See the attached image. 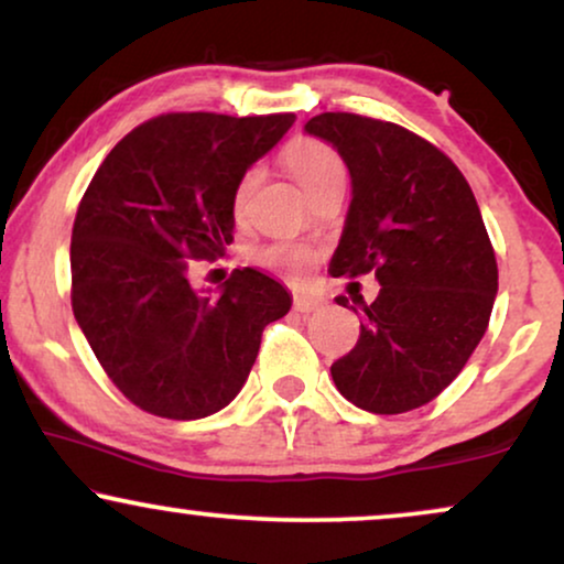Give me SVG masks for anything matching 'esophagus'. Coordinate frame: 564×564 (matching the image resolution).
Wrapping results in <instances>:
<instances>
[{"label": "esophagus", "instance_id": "34e87169", "mask_svg": "<svg viewBox=\"0 0 564 564\" xmlns=\"http://www.w3.org/2000/svg\"><path fill=\"white\" fill-rule=\"evenodd\" d=\"M292 305H295L297 313H313V311H318L323 303L318 297H311V295H295L292 297Z\"/></svg>", "mask_w": 564, "mask_h": 564}]
</instances>
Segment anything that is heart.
<instances>
[{"instance_id": "heart-1", "label": "heart", "mask_w": 564, "mask_h": 564, "mask_svg": "<svg viewBox=\"0 0 564 564\" xmlns=\"http://www.w3.org/2000/svg\"><path fill=\"white\" fill-rule=\"evenodd\" d=\"M284 164H288L290 172L297 176V182L303 184L307 195H313V192L321 189L326 182L338 180V176L346 174L344 161L338 156L334 145L311 135H300L295 141L288 143V149H284ZM259 182V166H249L241 176H238L234 189V213L238 220H243L246 215H249L251 197L253 192H257ZM253 261H257L259 267L272 269V272L288 276V280H303V276L311 272L315 251L311 246L300 241L280 238V241H269L264 246H259L257 253H253Z\"/></svg>"}]
</instances>
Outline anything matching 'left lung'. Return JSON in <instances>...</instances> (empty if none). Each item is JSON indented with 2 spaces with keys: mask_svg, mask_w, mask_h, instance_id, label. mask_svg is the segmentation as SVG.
<instances>
[{
  "mask_svg": "<svg viewBox=\"0 0 564 564\" xmlns=\"http://www.w3.org/2000/svg\"><path fill=\"white\" fill-rule=\"evenodd\" d=\"M305 130L334 143L351 172L330 274L375 272L382 284L361 303L359 341L330 377L361 411H413L462 372L488 330L498 264L480 207L457 164L403 126L321 112Z\"/></svg>",
  "mask_w": 564,
  "mask_h": 564,
  "instance_id": "obj_1",
  "label": "left lung"
}]
</instances>
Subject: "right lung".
<instances>
[{"label": "right lung", "instance_id": "1", "mask_svg": "<svg viewBox=\"0 0 564 564\" xmlns=\"http://www.w3.org/2000/svg\"><path fill=\"white\" fill-rule=\"evenodd\" d=\"M295 122L166 112L130 130L91 176L72 230V307L105 375L141 411L218 413L243 388L261 334L290 311L272 276L234 269L220 295L189 288V261L234 241L238 176Z\"/></svg>", "mask_w": 564, "mask_h": 564}]
</instances>
